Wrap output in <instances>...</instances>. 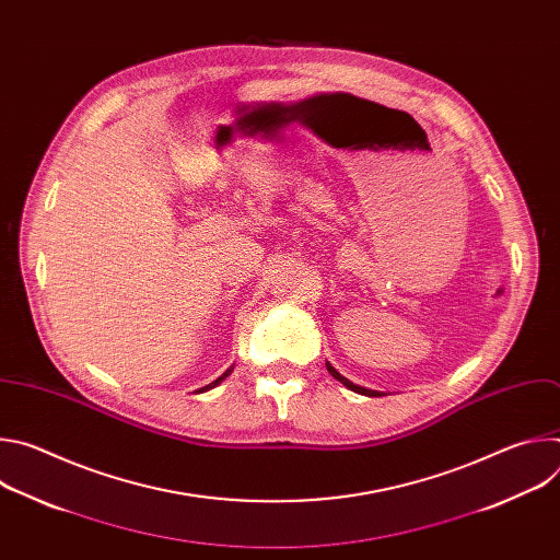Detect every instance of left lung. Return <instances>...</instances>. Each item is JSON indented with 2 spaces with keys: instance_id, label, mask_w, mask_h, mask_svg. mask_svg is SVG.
<instances>
[{
  "instance_id": "1",
  "label": "left lung",
  "mask_w": 560,
  "mask_h": 560,
  "mask_svg": "<svg viewBox=\"0 0 560 560\" xmlns=\"http://www.w3.org/2000/svg\"><path fill=\"white\" fill-rule=\"evenodd\" d=\"M326 368H328V372H330V374H332L337 381H341V383H343L348 389H352V392H359V394H365V396H378V392H374V389H365V387H361V385H354L352 381H348L346 376H341V374H339V372H337V370H335L330 363H326Z\"/></svg>"
}]
</instances>
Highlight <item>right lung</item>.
I'll return each mask as SVG.
<instances>
[{"mask_svg": "<svg viewBox=\"0 0 560 560\" xmlns=\"http://www.w3.org/2000/svg\"><path fill=\"white\" fill-rule=\"evenodd\" d=\"M228 374H230V370H225V372H223V376H219V378H217V381H214V383H210V385H206V387H201V389H199V392H203V389H210V387H214V385H219V383H221V381H223V378H225V376H228Z\"/></svg>", "mask_w": 560, "mask_h": 560, "instance_id": "1", "label": "right lung"}]
</instances>
